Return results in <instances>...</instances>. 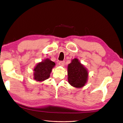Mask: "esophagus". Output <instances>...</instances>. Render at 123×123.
Listing matches in <instances>:
<instances>
[{"instance_id":"obj_1","label":"esophagus","mask_w":123,"mask_h":123,"mask_svg":"<svg viewBox=\"0 0 123 123\" xmlns=\"http://www.w3.org/2000/svg\"><path fill=\"white\" fill-rule=\"evenodd\" d=\"M59 65L62 67H64L65 66V62L64 61H61L59 62Z\"/></svg>"}]
</instances>
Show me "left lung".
I'll use <instances>...</instances> for the list:
<instances>
[{"mask_svg": "<svg viewBox=\"0 0 123 123\" xmlns=\"http://www.w3.org/2000/svg\"><path fill=\"white\" fill-rule=\"evenodd\" d=\"M68 80L72 86L80 88L87 83L89 72L88 69L76 58L71 60L68 66Z\"/></svg>", "mask_w": 123, "mask_h": 123, "instance_id": "left-lung-1", "label": "left lung"}]
</instances>
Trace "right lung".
Listing matches in <instances>:
<instances>
[{"label":"right lung","instance_id":"right-lung-1","mask_svg":"<svg viewBox=\"0 0 123 123\" xmlns=\"http://www.w3.org/2000/svg\"><path fill=\"white\" fill-rule=\"evenodd\" d=\"M55 65L54 62L47 58L37 63L33 69V79L39 82L48 79Z\"/></svg>","mask_w":123,"mask_h":123}]
</instances>
